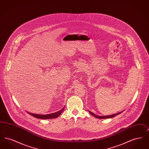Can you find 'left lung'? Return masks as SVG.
<instances>
[{"mask_svg": "<svg viewBox=\"0 0 149 149\" xmlns=\"http://www.w3.org/2000/svg\"><path fill=\"white\" fill-rule=\"evenodd\" d=\"M89 113L91 114H92L93 116H94L95 118H100V119H104V118H112V117H115L116 116H117V114H120L122 113V112H119V113H118L117 114H112V115H110V116H98V115H96V114H95L93 113L92 112H90V111H89Z\"/></svg>", "mask_w": 149, "mask_h": 149, "instance_id": "left-lung-1", "label": "left lung"}]
</instances>
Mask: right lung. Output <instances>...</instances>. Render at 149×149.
Instances as JSON below:
<instances>
[{
	"label": "right lung",
	"mask_w": 149,
	"mask_h": 149,
	"mask_svg": "<svg viewBox=\"0 0 149 149\" xmlns=\"http://www.w3.org/2000/svg\"><path fill=\"white\" fill-rule=\"evenodd\" d=\"M65 108H63L60 111H57V112L55 113H53L48 114H45V115H43V114H38L32 113H29L27 112L29 114L37 118H40V119H43V120H46V119H51V118H56L58 116H59L60 115V114L62 113V112L64 111Z\"/></svg>",
	"instance_id": "add662e5"
}]
</instances>
